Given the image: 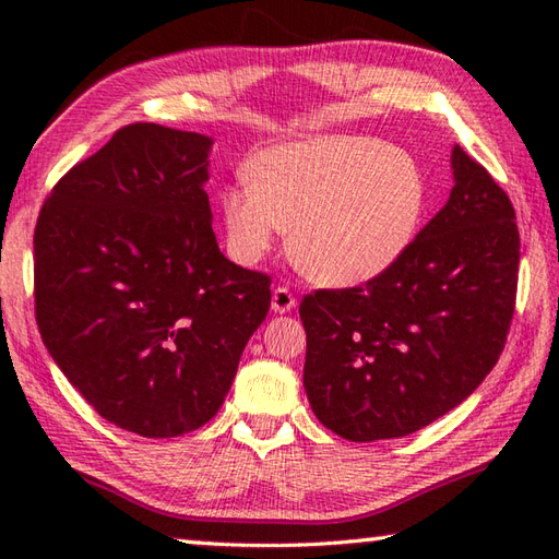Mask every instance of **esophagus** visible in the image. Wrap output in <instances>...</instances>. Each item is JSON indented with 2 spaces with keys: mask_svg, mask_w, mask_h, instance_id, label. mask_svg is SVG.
<instances>
[{
  "mask_svg": "<svg viewBox=\"0 0 559 559\" xmlns=\"http://www.w3.org/2000/svg\"><path fill=\"white\" fill-rule=\"evenodd\" d=\"M295 305H298V300H295V295H293L288 288L278 286L276 290H273V295H271V310L276 312V314L290 312Z\"/></svg>",
  "mask_w": 559,
  "mask_h": 559,
  "instance_id": "1",
  "label": "esophagus"
}]
</instances>
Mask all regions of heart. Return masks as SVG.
<instances>
[{
  "label": "heart",
  "mask_w": 559,
  "mask_h": 559,
  "mask_svg": "<svg viewBox=\"0 0 559 559\" xmlns=\"http://www.w3.org/2000/svg\"><path fill=\"white\" fill-rule=\"evenodd\" d=\"M252 175L221 197L233 257L257 264L293 223V259L326 286H360L396 266L430 194L411 153L358 134L271 146Z\"/></svg>",
  "instance_id": "b5f03b06"
}]
</instances>
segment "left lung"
Returning a JSON list of instances; mask_svg holds the SVG:
<instances>
[{
  "label": "left lung",
  "instance_id": "8db88e82",
  "mask_svg": "<svg viewBox=\"0 0 559 559\" xmlns=\"http://www.w3.org/2000/svg\"><path fill=\"white\" fill-rule=\"evenodd\" d=\"M454 187L396 266L300 302L305 391L350 442L406 437L442 418L500 360L519 281L516 213L461 146Z\"/></svg>",
  "mask_w": 559,
  "mask_h": 559
}]
</instances>
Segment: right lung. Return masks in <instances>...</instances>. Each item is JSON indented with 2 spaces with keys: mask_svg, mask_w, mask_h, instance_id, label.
Here are the masks:
<instances>
[{
  "mask_svg": "<svg viewBox=\"0 0 559 559\" xmlns=\"http://www.w3.org/2000/svg\"><path fill=\"white\" fill-rule=\"evenodd\" d=\"M213 141L136 122L76 163L33 235L45 348L105 420L180 437L223 406L271 278L225 259L204 185Z\"/></svg>",
  "mask_w": 559,
  "mask_h": 559,
  "instance_id": "obj_1",
  "label": "right lung"
}]
</instances>
